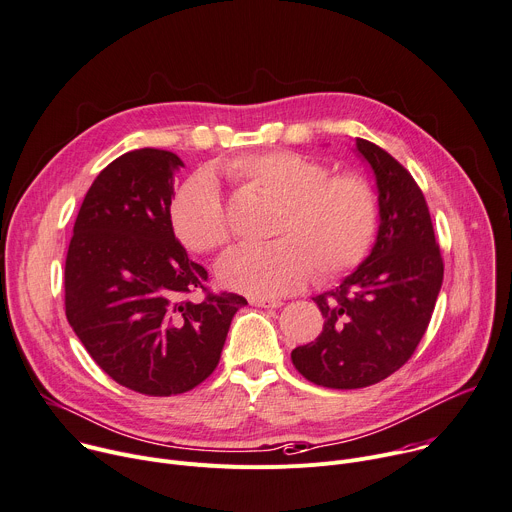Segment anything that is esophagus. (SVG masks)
Segmentation results:
<instances>
[{
	"label": "esophagus",
	"instance_id": "34e87169",
	"mask_svg": "<svg viewBox=\"0 0 512 512\" xmlns=\"http://www.w3.org/2000/svg\"><path fill=\"white\" fill-rule=\"evenodd\" d=\"M249 302L259 308H280L282 306V300H269V298H251Z\"/></svg>",
	"mask_w": 512,
	"mask_h": 512
}]
</instances>
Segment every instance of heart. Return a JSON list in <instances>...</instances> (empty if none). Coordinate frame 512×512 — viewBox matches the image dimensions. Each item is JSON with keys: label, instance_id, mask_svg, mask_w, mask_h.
I'll return each instance as SVG.
<instances>
[{"label": "heart", "instance_id": "1", "mask_svg": "<svg viewBox=\"0 0 512 512\" xmlns=\"http://www.w3.org/2000/svg\"><path fill=\"white\" fill-rule=\"evenodd\" d=\"M228 173L247 188L280 204L271 224V243L239 245L216 265L218 282L257 298L284 296L355 269L369 253L378 230V196L357 173L331 175L329 165L294 153L245 155ZM171 222L179 241L200 253L228 243L230 222L218 183L200 171L177 190Z\"/></svg>", "mask_w": 512, "mask_h": 512}]
</instances>
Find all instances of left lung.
<instances>
[{
    "label": "left lung",
    "instance_id": "1",
    "mask_svg": "<svg viewBox=\"0 0 512 512\" xmlns=\"http://www.w3.org/2000/svg\"><path fill=\"white\" fill-rule=\"evenodd\" d=\"M376 175L380 226L367 259L331 292L312 298L324 327L292 363L322 388L355 390L400 369L421 343L443 284V259L425 196L384 149L355 138Z\"/></svg>",
    "mask_w": 512,
    "mask_h": 512
}]
</instances>
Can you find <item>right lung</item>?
I'll return each instance as SVG.
<instances>
[{
    "instance_id": "right-lung-1",
    "label": "right lung",
    "mask_w": 512,
    "mask_h": 512,
    "mask_svg": "<svg viewBox=\"0 0 512 512\" xmlns=\"http://www.w3.org/2000/svg\"><path fill=\"white\" fill-rule=\"evenodd\" d=\"M183 161L136 149L100 171L79 208L65 261V314L106 374L147 396L183 394L220 361L232 316L247 300L212 294L171 224ZM202 289V303L187 296Z\"/></svg>"
}]
</instances>
